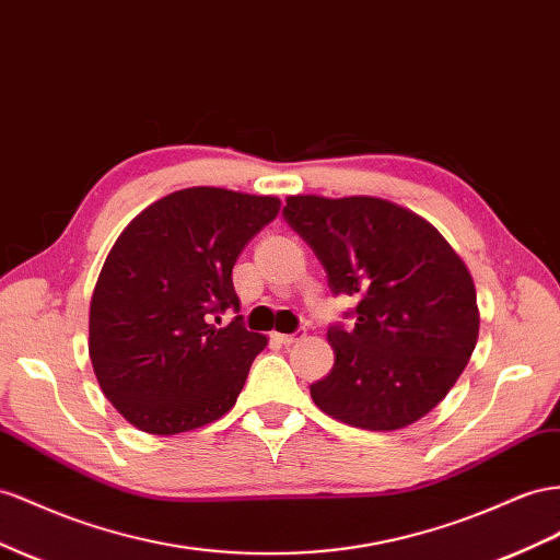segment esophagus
Returning a JSON list of instances; mask_svg holds the SVG:
<instances>
[{"mask_svg":"<svg viewBox=\"0 0 560 560\" xmlns=\"http://www.w3.org/2000/svg\"><path fill=\"white\" fill-rule=\"evenodd\" d=\"M304 337H306L304 329L294 331V335H276V339H278L280 343H284V346H290V343H294V341H299V339H304Z\"/></svg>","mask_w":560,"mask_h":560,"instance_id":"esophagus-1","label":"esophagus"}]
</instances>
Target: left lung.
<instances>
[{"mask_svg": "<svg viewBox=\"0 0 560 560\" xmlns=\"http://www.w3.org/2000/svg\"><path fill=\"white\" fill-rule=\"evenodd\" d=\"M284 221L323 264L329 290L358 296L331 325L335 368L311 384L323 412L365 431L415 424L455 386L478 341L471 273L415 211L382 198L292 195Z\"/></svg>", "mask_w": 560, "mask_h": 560, "instance_id": "left-lung-1", "label": "left lung"}]
</instances>
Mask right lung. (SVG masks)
<instances>
[{"label":"right lung","mask_w":560,"mask_h":560,"mask_svg":"<svg viewBox=\"0 0 560 560\" xmlns=\"http://www.w3.org/2000/svg\"><path fill=\"white\" fill-rule=\"evenodd\" d=\"M280 200L184 188L145 207L117 237L89 308V358L129 424L174 435L235 405L268 339L245 329L233 266Z\"/></svg>","instance_id":"obj_1"}]
</instances>
